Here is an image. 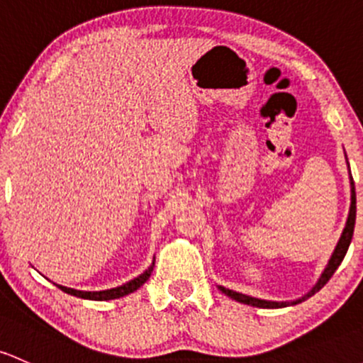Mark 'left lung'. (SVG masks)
Segmentation results:
<instances>
[{
  "label": "left lung",
  "instance_id": "left-lung-1",
  "mask_svg": "<svg viewBox=\"0 0 363 363\" xmlns=\"http://www.w3.org/2000/svg\"><path fill=\"white\" fill-rule=\"evenodd\" d=\"M350 186H352V205H350V213H348V220H346V226H345V230H342V235H341V238H339L337 245H335L333 255H330L329 264L325 266V269H323L322 277L318 278V281H316V284L313 285V289L306 294V296H303V297H301V299L291 301V303H289V301H285V303H278V301L257 299V297L247 296V294H240V292L230 291V289L223 287V285H219V291L223 292V294H226V296L231 297V299L238 301V303L249 304V306H257V308H285V306H292V304L303 303V301H306L308 297H311L313 294L318 292L320 289H322L323 285H325L327 281L330 280V277H333V274L335 273V269L339 268V264H341L342 259H345L346 252H348L350 243H352L353 231H354V217H357V194H354V182H353V177H352V172H350Z\"/></svg>",
  "mask_w": 363,
  "mask_h": 363
}]
</instances>
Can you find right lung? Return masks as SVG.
Wrapping results in <instances>:
<instances>
[{"instance_id": "add662e5", "label": "right lung", "mask_w": 363, "mask_h": 363, "mask_svg": "<svg viewBox=\"0 0 363 363\" xmlns=\"http://www.w3.org/2000/svg\"><path fill=\"white\" fill-rule=\"evenodd\" d=\"M152 266H155V262L150 266V268L146 269L143 274H139L137 278H133V280L127 281V284L120 285V287H114V289H108V291H95V292H86V291H76V289H69V287H64V285H57V287L60 289L62 292L66 294H71V296H76V297H82V299H90V301H109V299H118V297H123V296H128V294L135 292L137 289L140 287V285H144L147 281V278L151 277L152 273Z\"/></svg>"}]
</instances>
